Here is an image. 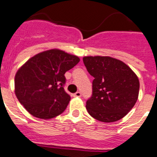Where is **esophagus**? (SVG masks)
<instances>
[{"instance_id": "1", "label": "esophagus", "mask_w": 157, "mask_h": 157, "mask_svg": "<svg viewBox=\"0 0 157 157\" xmlns=\"http://www.w3.org/2000/svg\"><path fill=\"white\" fill-rule=\"evenodd\" d=\"M73 96L74 97H81V92H76V93H75V94H73Z\"/></svg>"}]
</instances>
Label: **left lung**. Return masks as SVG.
<instances>
[{"label": "left lung", "mask_w": 157, "mask_h": 157, "mask_svg": "<svg viewBox=\"0 0 157 157\" xmlns=\"http://www.w3.org/2000/svg\"><path fill=\"white\" fill-rule=\"evenodd\" d=\"M83 62L94 77L92 96L86 101L89 114L104 123L123 118L138 99L137 76L123 61L111 57L86 56Z\"/></svg>", "instance_id": "obj_1"}]
</instances>
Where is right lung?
Returning a JSON list of instances; mask_svg holds the SVG:
<instances>
[{"instance_id":"add662e5","label":"right lung","mask_w":157,"mask_h":157,"mask_svg":"<svg viewBox=\"0 0 157 157\" xmlns=\"http://www.w3.org/2000/svg\"><path fill=\"white\" fill-rule=\"evenodd\" d=\"M80 59L52 49L30 58L15 76V94L30 114L50 119L62 114L71 99L64 90L65 72Z\"/></svg>"}]
</instances>
